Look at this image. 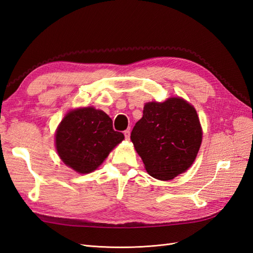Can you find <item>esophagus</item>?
<instances>
[{"instance_id":"esophagus-1","label":"esophagus","mask_w":253,"mask_h":253,"mask_svg":"<svg viewBox=\"0 0 253 253\" xmlns=\"http://www.w3.org/2000/svg\"><path fill=\"white\" fill-rule=\"evenodd\" d=\"M124 134H125L126 139H129V135H131V132H129V129H126V131L124 132Z\"/></svg>"}]
</instances>
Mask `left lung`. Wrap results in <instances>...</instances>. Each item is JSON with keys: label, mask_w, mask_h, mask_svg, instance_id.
<instances>
[{"label": "left lung", "mask_w": 253, "mask_h": 253, "mask_svg": "<svg viewBox=\"0 0 253 253\" xmlns=\"http://www.w3.org/2000/svg\"><path fill=\"white\" fill-rule=\"evenodd\" d=\"M203 131L196 110L179 97L144 104L131 140L147 172L170 180L187 171L201 148Z\"/></svg>", "instance_id": "obj_1"}]
</instances>
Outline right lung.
Listing matches in <instances>:
<instances>
[{
  "mask_svg": "<svg viewBox=\"0 0 253 253\" xmlns=\"http://www.w3.org/2000/svg\"><path fill=\"white\" fill-rule=\"evenodd\" d=\"M124 139V134L114 131L108 115L89 106L68 112L60 122L55 140L61 160L76 172L87 174Z\"/></svg>",
  "mask_w": 253,
  "mask_h": 253,
  "instance_id": "obj_1",
  "label": "right lung"
}]
</instances>
